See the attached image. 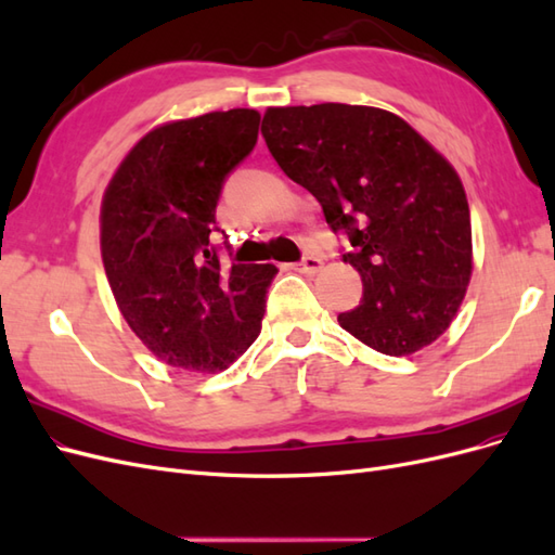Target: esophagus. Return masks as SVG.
I'll list each match as a JSON object with an SVG mask.
<instances>
[{
  "mask_svg": "<svg viewBox=\"0 0 555 555\" xmlns=\"http://www.w3.org/2000/svg\"><path fill=\"white\" fill-rule=\"evenodd\" d=\"M322 257H314V255H310V257H306L304 261H298L294 268H296V271L298 273H317L319 271V268H322Z\"/></svg>",
  "mask_w": 555,
  "mask_h": 555,
  "instance_id": "1",
  "label": "esophagus"
}]
</instances>
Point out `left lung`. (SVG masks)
Listing matches in <instances>:
<instances>
[{"label": "left lung", "instance_id": "8db88e82", "mask_svg": "<svg viewBox=\"0 0 555 555\" xmlns=\"http://www.w3.org/2000/svg\"><path fill=\"white\" fill-rule=\"evenodd\" d=\"M268 150L347 233L363 282L345 331L389 357L440 338L473 275V227L453 166L402 117L349 104L268 108Z\"/></svg>", "mask_w": 555, "mask_h": 555}]
</instances>
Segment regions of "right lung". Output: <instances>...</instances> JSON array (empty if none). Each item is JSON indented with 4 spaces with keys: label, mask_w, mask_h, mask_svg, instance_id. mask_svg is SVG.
Here are the masks:
<instances>
[{
    "label": "right lung",
    "mask_w": 555,
    "mask_h": 555,
    "mask_svg": "<svg viewBox=\"0 0 555 555\" xmlns=\"http://www.w3.org/2000/svg\"><path fill=\"white\" fill-rule=\"evenodd\" d=\"M261 115L166 122L129 150L102 201V259L129 328L166 365L217 373L261 333L273 263L222 266L210 243L227 176L257 145Z\"/></svg>",
    "instance_id": "add662e5"
}]
</instances>
